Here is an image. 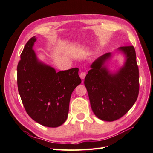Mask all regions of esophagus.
Here are the masks:
<instances>
[{"label":"esophagus","mask_w":153,"mask_h":153,"mask_svg":"<svg viewBox=\"0 0 153 153\" xmlns=\"http://www.w3.org/2000/svg\"><path fill=\"white\" fill-rule=\"evenodd\" d=\"M85 76H86V73L84 71L81 72V73H80V74H79V76H80V77H81V79H84Z\"/></svg>","instance_id":"1"}]
</instances>
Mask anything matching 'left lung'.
Segmentation results:
<instances>
[{"instance_id": "8db88e82", "label": "left lung", "mask_w": 153, "mask_h": 153, "mask_svg": "<svg viewBox=\"0 0 153 153\" xmlns=\"http://www.w3.org/2000/svg\"><path fill=\"white\" fill-rule=\"evenodd\" d=\"M118 50L125 54L126 60L117 73L110 74L103 66L111 57L110 53H107L91 64L84 80L91 109L104 121L123 117L137 101L139 93V71L134 48L126 45Z\"/></svg>"}]
</instances>
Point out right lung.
<instances>
[{"label":"right lung","mask_w":153,"mask_h":153,"mask_svg":"<svg viewBox=\"0 0 153 153\" xmlns=\"http://www.w3.org/2000/svg\"><path fill=\"white\" fill-rule=\"evenodd\" d=\"M36 41H27L17 65L19 95L27 113L43 126L57 127L68 118L71 94L82 80L79 69L56 72L37 59L33 49Z\"/></svg>","instance_id":"1"}]
</instances>
